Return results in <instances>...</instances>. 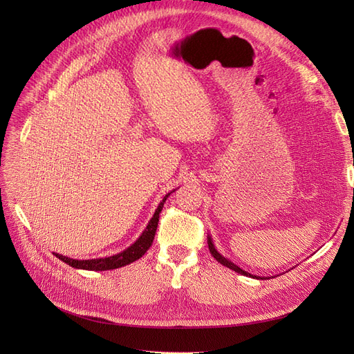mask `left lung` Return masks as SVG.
I'll return each instance as SVG.
<instances>
[{"mask_svg": "<svg viewBox=\"0 0 354 354\" xmlns=\"http://www.w3.org/2000/svg\"><path fill=\"white\" fill-rule=\"evenodd\" d=\"M208 248H209V252H211V255L214 257V259H216L218 263H221L223 266H226V267H229V269H232V270H234L236 273H241V274H243V276H250V277H255V279H263V277H257V276H254V274H251V273H248V272H245V270H242L241 267H238L236 264H234L233 261H230V260H227L226 257H223L217 250H216V245L212 243V238L209 236L208 234Z\"/></svg>", "mask_w": 354, "mask_h": 354, "instance_id": "1", "label": "left lung"}]
</instances>
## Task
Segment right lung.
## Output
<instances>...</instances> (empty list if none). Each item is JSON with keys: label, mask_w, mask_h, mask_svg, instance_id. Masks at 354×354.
Segmentation results:
<instances>
[{"label": "right lung", "mask_w": 354, "mask_h": 354, "mask_svg": "<svg viewBox=\"0 0 354 354\" xmlns=\"http://www.w3.org/2000/svg\"><path fill=\"white\" fill-rule=\"evenodd\" d=\"M176 190V189H174ZM173 190V192H174ZM169 192L164 196V199L160 201V203L158 205V208L155 209L153 217L151 218V221L147 223L146 229L143 230V233L138 236V239L131 243L128 248H125L124 251L109 255V257H102V259H91V260H75V259H69V257H65L62 254H56V257L59 260H62L63 263L69 264L73 269H82V270H95V272H103V270H113L118 269V267H124L127 264H130L136 260L140 259V257L145 255V252L151 248V245L155 239V233H156V227H158V221H159V214L162 211L164 202L167 201V198L173 194Z\"/></svg>", "instance_id": "right-lung-1"}]
</instances>
